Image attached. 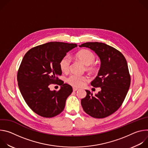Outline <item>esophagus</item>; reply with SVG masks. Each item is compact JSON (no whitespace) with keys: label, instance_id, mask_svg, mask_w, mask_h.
I'll list each match as a JSON object with an SVG mask.
<instances>
[{"label":"esophagus","instance_id":"1","mask_svg":"<svg viewBox=\"0 0 148 148\" xmlns=\"http://www.w3.org/2000/svg\"><path fill=\"white\" fill-rule=\"evenodd\" d=\"M77 90H78V88H75V87H73V91H77Z\"/></svg>","mask_w":148,"mask_h":148}]
</instances>
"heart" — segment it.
<instances>
[{
	"label": "heart",
	"mask_w": 148,
	"mask_h": 148,
	"mask_svg": "<svg viewBox=\"0 0 148 148\" xmlns=\"http://www.w3.org/2000/svg\"><path fill=\"white\" fill-rule=\"evenodd\" d=\"M75 57L84 65L87 66V70L92 73L97 71V66L93 64L96 60V56L92 51L88 50H82L75 54ZM70 66L71 58L69 56H64L60 61V68L62 73H68L70 69ZM88 81L87 77L76 74H72L67 78L68 83L75 87H82Z\"/></svg>",
	"instance_id": "obj_1"
}]
</instances>
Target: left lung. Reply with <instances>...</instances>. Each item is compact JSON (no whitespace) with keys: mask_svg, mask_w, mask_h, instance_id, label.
<instances>
[{"mask_svg":"<svg viewBox=\"0 0 148 148\" xmlns=\"http://www.w3.org/2000/svg\"><path fill=\"white\" fill-rule=\"evenodd\" d=\"M93 50L101 60L98 75L91 82L94 87L101 91L94 96L88 90L81 101L87 114L95 118H103L116 111L122 104L131 84L127 62L118 50L103 43L88 42L79 46Z\"/></svg>","mask_w":148,"mask_h":148,"instance_id":"left-lung-1","label":"left lung"}]
</instances>
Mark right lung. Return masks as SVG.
<instances>
[{
    "label": "right lung",
    "mask_w": 148,
    "mask_h": 148,
    "mask_svg": "<svg viewBox=\"0 0 148 148\" xmlns=\"http://www.w3.org/2000/svg\"><path fill=\"white\" fill-rule=\"evenodd\" d=\"M76 44L49 42L29 50L19 67L17 79L20 91L30 109L38 115L51 118L60 114L73 92L72 87L59 79L60 61ZM51 83L61 86L51 91Z\"/></svg>",
    "instance_id": "obj_1"
}]
</instances>
